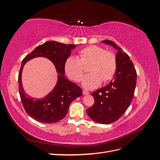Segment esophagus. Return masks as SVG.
I'll return each instance as SVG.
<instances>
[{
    "instance_id": "esophagus-1",
    "label": "esophagus",
    "mask_w": 160,
    "mask_h": 160,
    "mask_svg": "<svg viewBox=\"0 0 160 160\" xmlns=\"http://www.w3.org/2000/svg\"><path fill=\"white\" fill-rule=\"evenodd\" d=\"M83 93L84 95H88V94H89V92H88L87 90L83 89Z\"/></svg>"
}]
</instances>
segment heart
I'll list each match as a JSON object with an SVG mask.
<instances>
[{"label": "heart", "instance_id": "b5f03b06", "mask_svg": "<svg viewBox=\"0 0 160 160\" xmlns=\"http://www.w3.org/2000/svg\"><path fill=\"white\" fill-rule=\"evenodd\" d=\"M79 59L70 56L65 63V70L71 79L79 81L88 66L89 73L83 79L84 88L92 89L113 78L117 70V59L112 52L98 45L88 46L79 51Z\"/></svg>", "mask_w": 160, "mask_h": 160}]
</instances>
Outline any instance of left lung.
Returning <instances> with one entry per match:
<instances>
[{"mask_svg": "<svg viewBox=\"0 0 160 160\" xmlns=\"http://www.w3.org/2000/svg\"><path fill=\"white\" fill-rule=\"evenodd\" d=\"M102 42L118 50L117 70L108 85L91 93L95 102L87 109V113L96 122L109 124L122 117L132 102L136 86L137 72L129 55L113 41L105 40Z\"/></svg>", "mask_w": 160, "mask_h": 160, "instance_id": "obj_1", "label": "left lung"}]
</instances>
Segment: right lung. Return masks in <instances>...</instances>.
<instances>
[{
    "label": "right lung",
    "mask_w": 160,
    "mask_h": 160,
    "mask_svg": "<svg viewBox=\"0 0 160 160\" xmlns=\"http://www.w3.org/2000/svg\"><path fill=\"white\" fill-rule=\"evenodd\" d=\"M76 47L75 45H66L54 41H47L37 47L22 60L18 77L19 94L26 112L37 122L52 123L62 119L72 101L82 95L83 92L79 87L67 80L64 76L65 61L70 56L71 50ZM38 56L46 57L51 60L60 75L56 86L49 94L44 98L34 99L27 96L23 91L21 75L26 62Z\"/></svg>",
    "instance_id": "1"
}]
</instances>
